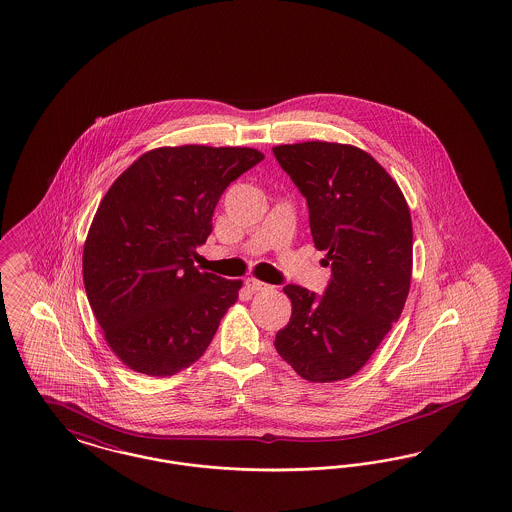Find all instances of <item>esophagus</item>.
Returning <instances> with one entry per match:
<instances>
[{"instance_id": "34e87169", "label": "esophagus", "mask_w": 512, "mask_h": 512, "mask_svg": "<svg viewBox=\"0 0 512 512\" xmlns=\"http://www.w3.org/2000/svg\"><path fill=\"white\" fill-rule=\"evenodd\" d=\"M246 286L253 291V293H259V291H268V289H272V286H268L265 282H261V280H255V278H247Z\"/></svg>"}]
</instances>
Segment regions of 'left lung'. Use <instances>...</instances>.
Instances as JSON below:
<instances>
[{
	"mask_svg": "<svg viewBox=\"0 0 512 512\" xmlns=\"http://www.w3.org/2000/svg\"><path fill=\"white\" fill-rule=\"evenodd\" d=\"M272 152L307 198L314 246L331 265L322 297L284 287L291 318L274 347L303 379L341 381L366 366L406 305L413 266L408 202L385 167L352 144L308 141Z\"/></svg>",
	"mask_w": 512,
	"mask_h": 512,
	"instance_id": "obj_1",
	"label": "left lung"
}]
</instances>
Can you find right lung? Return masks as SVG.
I'll list each match as a JSON object with an SVG mask.
<instances>
[{"instance_id": "add662e5", "label": "right lung", "mask_w": 512, "mask_h": 512, "mask_svg": "<svg viewBox=\"0 0 512 512\" xmlns=\"http://www.w3.org/2000/svg\"><path fill=\"white\" fill-rule=\"evenodd\" d=\"M265 156L244 146H164L104 194L83 246V284L104 339L127 368L175 375L209 347L242 280L194 266L226 186Z\"/></svg>"}]
</instances>
